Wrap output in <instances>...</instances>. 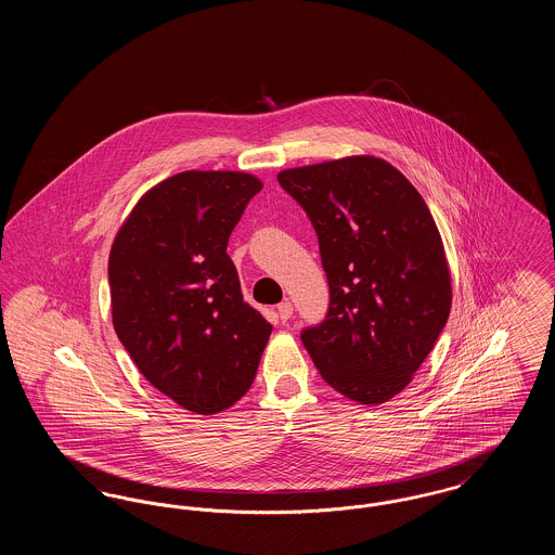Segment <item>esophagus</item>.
Here are the masks:
<instances>
[{"instance_id":"obj_1","label":"esophagus","mask_w":555,"mask_h":555,"mask_svg":"<svg viewBox=\"0 0 555 555\" xmlns=\"http://www.w3.org/2000/svg\"><path fill=\"white\" fill-rule=\"evenodd\" d=\"M276 314H279V318H281L283 322H287V320L293 317V304H291V301H283V304H279Z\"/></svg>"}]
</instances>
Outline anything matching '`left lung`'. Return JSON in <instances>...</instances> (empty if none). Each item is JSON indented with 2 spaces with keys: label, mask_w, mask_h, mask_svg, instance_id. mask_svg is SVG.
Masks as SVG:
<instances>
[{
  "label": "left lung",
  "mask_w": 555,
  "mask_h": 555,
  "mask_svg": "<svg viewBox=\"0 0 555 555\" xmlns=\"http://www.w3.org/2000/svg\"><path fill=\"white\" fill-rule=\"evenodd\" d=\"M314 224L331 304L301 333L322 378L378 405L401 393L439 339L451 274L433 214L393 164L347 156L279 172Z\"/></svg>",
  "instance_id": "obj_1"
}]
</instances>
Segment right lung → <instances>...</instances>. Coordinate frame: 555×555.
Wrapping results in <instances>:
<instances>
[{
    "label": "right lung",
    "instance_id": "right-lung-1",
    "mask_svg": "<svg viewBox=\"0 0 555 555\" xmlns=\"http://www.w3.org/2000/svg\"><path fill=\"white\" fill-rule=\"evenodd\" d=\"M262 181L185 170L152 186L107 262L112 322L141 374L193 414L229 410L256 378L272 326L243 301L229 237Z\"/></svg>",
    "mask_w": 555,
    "mask_h": 555
}]
</instances>
